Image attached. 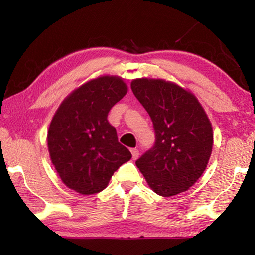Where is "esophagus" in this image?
Wrapping results in <instances>:
<instances>
[{
    "label": "esophagus",
    "mask_w": 255,
    "mask_h": 255,
    "mask_svg": "<svg viewBox=\"0 0 255 255\" xmlns=\"http://www.w3.org/2000/svg\"><path fill=\"white\" fill-rule=\"evenodd\" d=\"M131 154H132V158L133 159H137L138 157H139V150H138L137 148H132L131 149Z\"/></svg>",
    "instance_id": "obj_1"
}]
</instances>
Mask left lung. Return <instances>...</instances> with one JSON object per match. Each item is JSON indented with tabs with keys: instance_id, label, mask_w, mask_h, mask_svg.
I'll return each mask as SVG.
<instances>
[{
	"instance_id": "8db88e82",
	"label": "left lung",
	"mask_w": 255,
	"mask_h": 255,
	"mask_svg": "<svg viewBox=\"0 0 255 255\" xmlns=\"http://www.w3.org/2000/svg\"><path fill=\"white\" fill-rule=\"evenodd\" d=\"M131 90L155 131L154 146L137 159V167L159 196L185 191L204 173L213 149L205 110L191 93L163 80H133Z\"/></svg>"
}]
</instances>
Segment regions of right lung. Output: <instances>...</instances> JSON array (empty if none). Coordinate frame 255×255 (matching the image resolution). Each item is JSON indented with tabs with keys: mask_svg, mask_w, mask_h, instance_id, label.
I'll list each match as a JSON object with an SVG mask.
<instances>
[{
	"mask_svg": "<svg viewBox=\"0 0 255 255\" xmlns=\"http://www.w3.org/2000/svg\"><path fill=\"white\" fill-rule=\"evenodd\" d=\"M127 93L117 76H101L70 94L51 120L47 143L65 185L82 195L102 191L112 174L131 158L118 141L108 114Z\"/></svg>",
	"mask_w": 255,
	"mask_h": 255,
	"instance_id": "add662e5",
	"label": "right lung"
}]
</instances>
